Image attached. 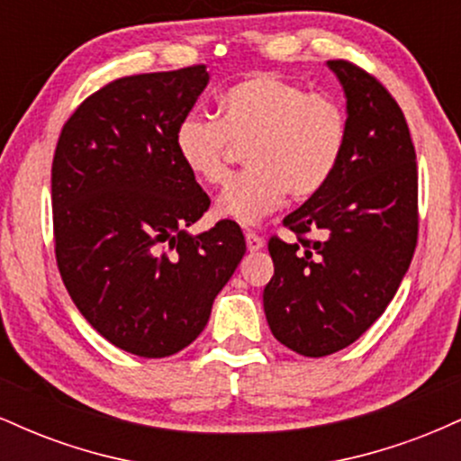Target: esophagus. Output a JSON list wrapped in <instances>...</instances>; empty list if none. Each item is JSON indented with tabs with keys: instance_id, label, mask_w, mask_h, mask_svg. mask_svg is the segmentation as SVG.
I'll use <instances>...</instances> for the list:
<instances>
[{
	"instance_id": "obj_1",
	"label": "esophagus",
	"mask_w": 461,
	"mask_h": 461,
	"mask_svg": "<svg viewBox=\"0 0 461 461\" xmlns=\"http://www.w3.org/2000/svg\"><path fill=\"white\" fill-rule=\"evenodd\" d=\"M245 240H247V249H249V251H251V253L260 251V249L264 247V238L258 236L256 231H247Z\"/></svg>"
}]
</instances>
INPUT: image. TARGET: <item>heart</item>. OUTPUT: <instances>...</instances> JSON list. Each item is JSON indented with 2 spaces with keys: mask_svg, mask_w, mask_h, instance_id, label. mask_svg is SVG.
I'll return each instance as SVG.
<instances>
[{
  "mask_svg": "<svg viewBox=\"0 0 461 461\" xmlns=\"http://www.w3.org/2000/svg\"><path fill=\"white\" fill-rule=\"evenodd\" d=\"M221 121L188 113L176 128V151L186 171L205 186L230 177L236 149H245L247 173L231 179L216 199L219 219L258 225L284 203L319 194L347 149L345 108L327 93L256 71L219 99Z\"/></svg>",
  "mask_w": 461,
  "mask_h": 461,
  "instance_id": "heart-1",
  "label": "heart"
}]
</instances>
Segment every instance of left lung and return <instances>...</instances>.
Wrapping results in <instances>:
<instances>
[{"label": "left lung", "instance_id": "8db88e82", "mask_svg": "<svg viewBox=\"0 0 461 461\" xmlns=\"http://www.w3.org/2000/svg\"><path fill=\"white\" fill-rule=\"evenodd\" d=\"M347 97L348 139L319 194L284 219L297 242H268L273 336L322 357L356 342L399 290L418 238L416 151L399 104L364 68L330 60Z\"/></svg>", "mask_w": 461, "mask_h": 461}]
</instances>
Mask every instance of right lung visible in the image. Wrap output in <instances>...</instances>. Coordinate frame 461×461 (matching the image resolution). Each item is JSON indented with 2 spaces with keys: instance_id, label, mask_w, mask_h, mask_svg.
Segmentation results:
<instances>
[{
  "instance_id": "right-lung-1",
  "label": "right lung",
  "mask_w": 461,
  "mask_h": 461,
  "mask_svg": "<svg viewBox=\"0 0 461 461\" xmlns=\"http://www.w3.org/2000/svg\"><path fill=\"white\" fill-rule=\"evenodd\" d=\"M208 82L203 65L114 79L71 114L51 164L62 282L105 340L140 357L188 347L247 251L234 221L188 231L210 197L173 139Z\"/></svg>"
}]
</instances>
